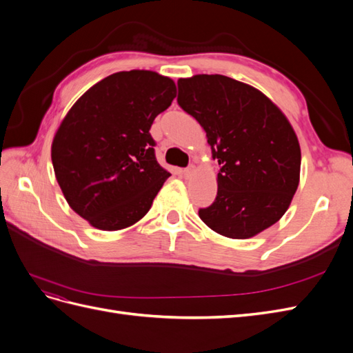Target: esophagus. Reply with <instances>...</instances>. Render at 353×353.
<instances>
[{
  "instance_id": "obj_1",
  "label": "esophagus",
  "mask_w": 353,
  "mask_h": 353,
  "mask_svg": "<svg viewBox=\"0 0 353 353\" xmlns=\"http://www.w3.org/2000/svg\"><path fill=\"white\" fill-rule=\"evenodd\" d=\"M193 172H194V166L190 165L188 168H185V169L183 170V175H184L185 178H190L191 175H193Z\"/></svg>"
}]
</instances>
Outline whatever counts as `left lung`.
I'll list each match as a JSON object with an SVG mask.
<instances>
[{
	"instance_id": "left-lung-1",
	"label": "left lung",
	"mask_w": 353,
	"mask_h": 353,
	"mask_svg": "<svg viewBox=\"0 0 353 353\" xmlns=\"http://www.w3.org/2000/svg\"><path fill=\"white\" fill-rule=\"evenodd\" d=\"M178 104L201 125L221 165L218 194L200 219L228 239L280 221L301 178V145L285 114L252 85L223 74L178 81Z\"/></svg>"
}]
</instances>
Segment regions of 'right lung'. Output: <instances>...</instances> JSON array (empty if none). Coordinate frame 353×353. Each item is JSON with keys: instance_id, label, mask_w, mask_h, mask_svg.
Here are the masks:
<instances>
[{"instance_id": "add662e5", "label": "right lung", "mask_w": 353, "mask_h": 353, "mask_svg": "<svg viewBox=\"0 0 353 353\" xmlns=\"http://www.w3.org/2000/svg\"><path fill=\"white\" fill-rule=\"evenodd\" d=\"M176 97L175 82L152 70L117 72L72 105L51 144L57 183L90 225H134L170 176L157 163L150 128Z\"/></svg>"}]
</instances>
